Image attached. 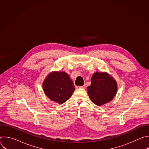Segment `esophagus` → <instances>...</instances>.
Returning a JSON list of instances; mask_svg holds the SVG:
<instances>
[{
	"instance_id": "esophagus-1",
	"label": "esophagus",
	"mask_w": 149,
	"mask_h": 149,
	"mask_svg": "<svg viewBox=\"0 0 149 149\" xmlns=\"http://www.w3.org/2000/svg\"><path fill=\"white\" fill-rule=\"evenodd\" d=\"M79 88H82V89H84L85 88H86V85H84V86H81V87H79Z\"/></svg>"
}]
</instances>
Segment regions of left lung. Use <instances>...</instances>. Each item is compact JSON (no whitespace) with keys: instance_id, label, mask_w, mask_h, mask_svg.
Segmentation results:
<instances>
[{"instance_id":"obj_1","label":"left lung","mask_w":149,"mask_h":149,"mask_svg":"<svg viewBox=\"0 0 149 149\" xmlns=\"http://www.w3.org/2000/svg\"><path fill=\"white\" fill-rule=\"evenodd\" d=\"M88 94L91 101L101 106L111 101L117 91L115 79L106 72H96L91 78V84L87 87Z\"/></svg>"}]
</instances>
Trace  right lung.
I'll return each mask as SVG.
<instances>
[{
    "label": "right lung",
    "mask_w": 149,
    "mask_h": 149,
    "mask_svg": "<svg viewBox=\"0 0 149 149\" xmlns=\"http://www.w3.org/2000/svg\"><path fill=\"white\" fill-rule=\"evenodd\" d=\"M45 95L51 100L62 104L72 95L75 87L69 75L63 71H52L42 84Z\"/></svg>",
    "instance_id": "right-lung-1"
}]
</instances>
